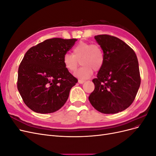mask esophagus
Here are the masks:
<instances>
[{"mask_svg":"<svg viewBox=\"0 0 156 156\" xmlns=\"http://www.w3.org/2000/svg\"><path fill=\"white\" fill-rule=\"evenodd\" d=\"M84 82H85V81H84V80H81V79H79V81H78V83H79V84H83V83H84Z\"/></svg>","mask_w":156,"mask_h":156,"instance_id":"34e87169","label":"esophagus"}]
</instances>
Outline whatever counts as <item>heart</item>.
I'll use <instances>...</instances> for the list:
<instances>
[{
    "label": "heart",
    "instance_id": "heart-1",
    "mask_svg": "<svg viewBox=\"0 0 156 156\" xmlns=\"http://www.w3.org/2000/svg\"><path fill=\"white\" fill-rule=\"evenodd\" d=\"M73 53L65 54L63 57L64 67L70 72L77 69L81 61L83 66L75 73V76L86 79L91 76L93 69L100 70L104 62V54L101 47L85 41H80L73 48Z\"/></svg>",
    "mask_w": 156,
    "mask_h": 156
}]
</instances>
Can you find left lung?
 Instances as JSON below:
<instances>
[{
	"label": "left lung",
	"instance_id": "1",
	"mask_svg": "<svg viewBox=\"0 0 156 156\" xmlns=\"http://www.w3.org/2000/svg\"><path fill=\"white\" fill-rule=\"evenodd\" d=\"M94 38L104 54V62L92 80L94 90L88 97L99 112L115 114L134 101L140 84L137 57L134 51L116 37L102 34Z\"/></svg>",
	"mask_w": 156,
	"mask_h": 156
}]
</instances>
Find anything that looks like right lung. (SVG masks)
Instances as JSON below:
<instances>
[{
  "instance_id": "obj_1",
  "label": "right lung",
  "mask_w": 156,
  "mask_h": 156,
  "mask_svg": "<svg viewBox=\"0 0 156 156\" xmlns=\"http://www.w3.org/2000/svg\"><path fill=\"white\" fill-rule=\"evenodd\" d=\"M77 39L46 40L27 51L18 69L17 89L25 105L41 114L59 110L77 83L63 57Z\"/></svg>"
}]
</instances>
